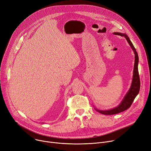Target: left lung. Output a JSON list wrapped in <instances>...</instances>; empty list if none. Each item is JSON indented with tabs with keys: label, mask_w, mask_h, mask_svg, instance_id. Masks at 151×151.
I'll return each mask as SVG.
<instances>
[{
	"label": "left lung",
	"mask_w": 151,
	"mask_h": 151,
	"mask_svg": "<svg viewBox=\"0 0 151 151\" xmlns=\"http://www.w3.org/2000/svg\"><path fill=\"white\" fill-rule=\"evenodd\" d=\"M114 35H120L121 37H125L127 40L129 45L130 46L131 48L132 49L135 54V63H134V74H133V78H132V82L131 84V86L129 91L127 93L126 96L124 97V99L120 103V104L113 109L109 110H100L98 109H95L96 111L99 112L101 114H105V115H111L117 114L128 109L132 105V104L134 102L136 96L138 95L139 91L140 88V80L138 74V55L137 54V52L136 51L135 48L133 45L132 42L130 40L129 38L127 36V35L125 33H121L115 32L113 33Z\"/></svg>",
	"instance_id": "obj_1"
}]
</instances>
